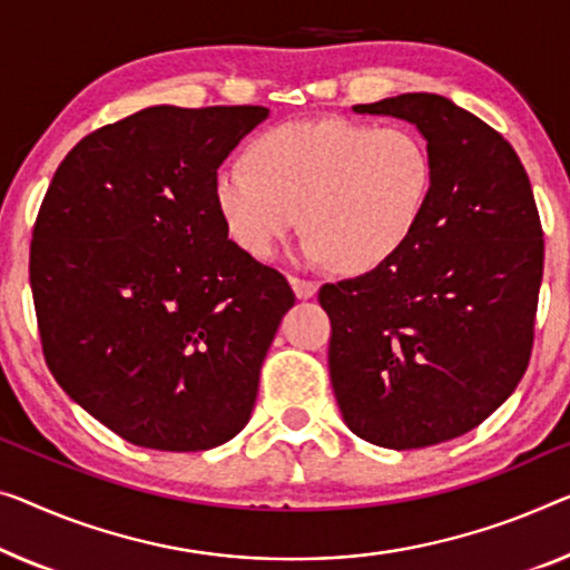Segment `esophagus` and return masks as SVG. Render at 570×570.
<instances>
[{
  "label": "esophagus",
  "mask_w": 570,
  "mask_h": 570,
  "mask_svg": "<svg viewBox=\"0 0 570 570\" xmlns=\"http://www.w3.org/2000/svg\"><path fill=\"white\" fill-rule=\"evenodd\" d=\"M288 282H292L294 294L299 296V299H309V296L317 294V282H312V278H302V276H288Z\"/></svg>",
  "instance_id": "esophagus-1"
}]
</instances>
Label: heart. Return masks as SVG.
<instances>
[{
  "instance_id": "obj_1",
  "label": "heart",
  "mask_w": 570,
  "mask_h": 570,
  "mask_svg": "<svg viewBox=\"0 0 570 570\" xmlns=\"http://www.w3.org/2000/svg\"><path fill=\"white\" fill-rule=\"evenodd\" d=\"M248 164L215 176V202L233 240L268 258L302 219L307 253L343 271L389 261L417 227L432 158L406 127L314 120L263 132Z\"/></svg>"
}]
</instances>
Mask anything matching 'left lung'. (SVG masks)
I'll use <instances>...</instances> for the list:
<instances>
[{
	"mask_svg": "<svg viewBox=\"0 0 570 570\" xmlns=\"http://www.w3.org/2000/svg\"><path fill=\"white\" fill-rule=\"evenodd\" d=\"M353 109L417 125L432 186L392 258L320 288L330 381L358 438L438 445L479 428L528 371L546 261L538 204L514 148L450 99L399 95Z\"/></svg>",
	"mask_w": 570,
	"mask_h": 570,
	"instance_id": "left-lung-1",
	"label": "left lung"
}]
</instances>
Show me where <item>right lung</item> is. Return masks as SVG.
Wrapping results in <instances>:
<instances>
[{
	"label": "right lung",
	"mask_w": 570,
	"mask_h": 570,
	"mask_svg": "<svg viewBox=\"0 0 570 570\" xmlns=\"http://www.w3.org/2000/svg\"><path fill=\"white\" fill-rule=\"evenodd\" d=\"M266 107H148L76 142L40 204L30 288L46 363L140 448L197 453L250 420L294 292L227 237L215 176Z\"/></svg>",
	"instance_id": "right-lung-1"
}]
</instances>
